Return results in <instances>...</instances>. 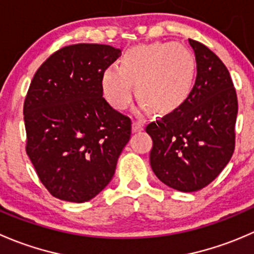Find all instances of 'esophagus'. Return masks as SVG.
I'll return each mask as SVG.
<instances>
[{
	"label": "esophagus",
	"instance_id": "esophagus-1",
	"mask_svg": "<svg viewBox=\"0 0 254 254\" xmlns=\"http://www.w3.org/2000/svg\"><path fill=\"white\" fill-rule=\"evenodd\" d=\"M142 129H143L142 122L133 121V125H132V130H133V132H139V130H142Z\"/></svg>",
	"mask_w": 254,
	"mask_h": 254
}]
</instances>
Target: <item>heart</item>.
Returning <instances> with one entry per match:
<instances>
[{"label": "heart", "instance_id": "1", "mask_svg": "<svg viewBox=\"0 0 254 254\" xmlns=\"http://www.w3.org/2000/svg\"><path fill=\"white\" fill-rule=\"evenodd\" d=\"M197 77V64L184 46L155 43L125 52L120 67L110 66L101 77L103 94L114 109H127L135 94L151 111L169 114L188 100Z\"/></svg>", "mask_w": 254, "mask_h": 254}]
</instances>
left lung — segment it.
Listing matches in <instances>:
<instances>
[{
	"label": "left lung",
	"mask_w": 254,
	"mask_h": 254,
	"mask_svg": "<svg viewBox=\"0 0 254 254\" xmlns=\"http://www.w3.org/2000/svg\"><path fill=\"white\" fill-rule=\"evenodd\" d=\"M194 50L197 78L181 108L145 127L153 139L150 166L163 184L195 192L219 176L235 150L236 90L220 59L199 41Z\"/></svg>",
	"instance_id": "8db88e82"
}]
</instances>
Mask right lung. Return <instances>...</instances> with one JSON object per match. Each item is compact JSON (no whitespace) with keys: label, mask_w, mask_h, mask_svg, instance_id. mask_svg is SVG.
<instances>
[{"label":"right lung","mask_w":254,"mask_h":254,"mask_svg":"<svg viewBox=\"0 0 254 254\" xmlns=\"http://www.w3.org/2000/svg\"><path fill=\"white\" fill-rule=\"evenodd\" d=\"M120 56L114 46L74 44L34 74L23 108L25 151L55 198L88 202L114 176L132 121L103 98L101 77Z\"/></svg>","instance_id":"add662e5"}]
</instances>
